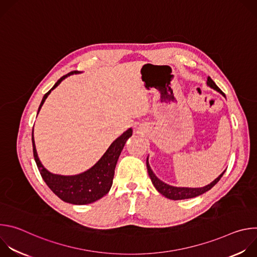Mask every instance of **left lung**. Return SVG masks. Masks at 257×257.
<instances>
[{"label": "left lung", "mask_w": 257, "mask_h": 257, "mask_svg": "<svg viewBox=\"0 0 257 257\" xmlns=\"http://www.w3.org/2000/svg\"><path fill=\"white\" fill-rule=\"evenodd\" d=\"M207 85L210 86L211 88L215 89L216 91L221 92L223 95L224 92L218 88V86L213 82V80L208 76L207 77ZM146 167H148V172H149V175L152 179V182L154 186L156 187V189L161 193L163 194L164 196H166L167 198L169 199H173V200H181V199H188V198H193V197H196V196H199L203 193H205L206 191L210 190L216 183L219 181V179L222 178V176L224 175L225 171L219 175L214 181H212L210 184L204 186V187H201V188H185V187H174V186H171V185H168L166 184V183H164L163 181H161L153 172V170L151 169V166L149 164V158L146 159Z\"/></svg>", "instance_id": "left-lung-1"}]
</instances>
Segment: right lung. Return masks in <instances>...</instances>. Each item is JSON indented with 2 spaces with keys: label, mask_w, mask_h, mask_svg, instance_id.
<instances>
[{
  "label": "right lung",
  "mask_w": 257,
  "mask_h": 257,
  "mask_svg": "<svg viewBox=\"0 0 257 257\" xmlns=\"http://www.w3.org/2000/svg\"><path fill=\"white\" fill-rule=\"evenodd\" d=\"M79 71H71L67 75L61 77L43 97L40 104L39 112L44 104L46 98L50 92L56 88L63 79L72 74H77ZM132 135V129H128L120 137H118L107 149L100 160L88 171L75 175V176H61L49 172L41 163L38 153H36L34 139H33V129H32V148L33 157L39 168V171L46 182L49 188L63 201L72 204H87L92 203L102 196H104L113 184V179L115 174V168L119 159V156L124 148L127 139Z\"/></svg>",
  "instance_id": "right-lung-1"
}]
</instances>
